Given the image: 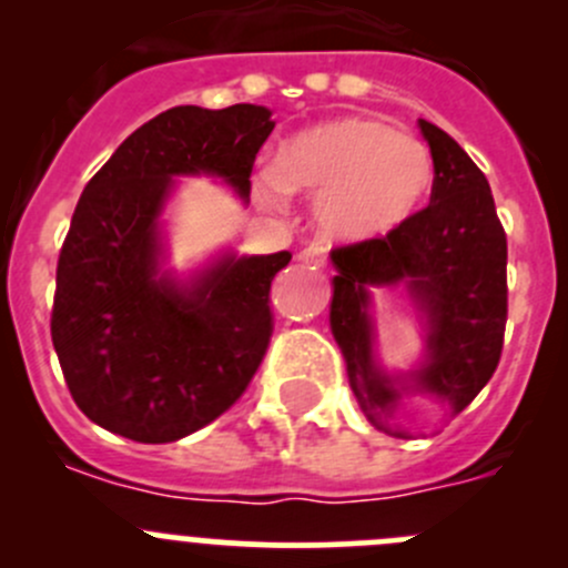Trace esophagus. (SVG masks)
Returning a JSON list of instances; mask_svg holds the SVG:
<instances>
[{"label": "esophagus", "mask_w": 568, "mask_h": 568, "mask_svg": "<svg viewBox=\"0 0 568 568\" xmlns=\"http://www.w3.org/2000/svg\"><path fill=\"white\" fill-rule=\"evenodd\" d=\"M296 257H300L302 266H307V268H318V272H321V268L326 266L324 250H321V247H305V250H302L300 255H296Z\"/></svg>", "instance_id": "34e87169"}]
</instances>
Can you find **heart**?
I'll list each match as a JSON object with an SVG mask.
<instances>
[{"instance_id": "obj_1", "label": "heart", "mask_w": 568, "mask_h": 568, "mask_svg": "<svg viewBox=\"0 0 568 568\" xmlns=\"http://www.w3.org/2000/svg\"><path fill=\"white\" fill-rule=\"evenodd\" d=\"M432 183V153L420 140L379 120L332 118L280 142L272 173L257 178L255 192L263 203H280L285 192L316 194L321 236L363 244L409 222Z\"/></svg>"}]
</instances>
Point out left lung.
Masks as SVG:
<instances>
[{"mask_svg": "<svg viewBox=\"0 0 568 568\" xmlns=\"http://www.w3.org/2000/svg\"><path fill=\"white\" fill-rule=\"evenodd\" d=\"M434 159L432 203L390 236L332 250L329 326L346 359L359 409L379 432L409 439L395 423L406 395H432L459 415L495 374L506 332V231L486 175L454 136L417 120ZM407 288L424 326V359L390 375L375 357L369 288Z\"/></svg>", "mask_w": 568, "mask_h": 568, "instance_id": "obj_1", "label": "left lung"}]
</instances>
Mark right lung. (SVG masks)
I'll list each match as a JSON object with an SVG mask.
<instances>
[{
	"label": "right lung",
	"mask_w": 568,
	"mask_h": 568,
	"mask_svg": "<svg viewBox=\"0 0 568 568\" xmlns=\"http://www.w3.org/2000/svg\"><path fill=\"white\" fill-rule=\"evenodd\" d=\"M272 109L173 106L134 131L79 197L57 263L51 341L79 409L134 443H175L231 409L272 337L268 288L291 252L168 268L162 214L183 175L250 200Z\"/></svg>",
	"instance_id": "right-lung-1"
}]
</instances>
